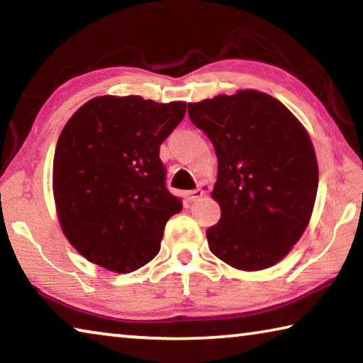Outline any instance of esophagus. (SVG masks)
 <instances>
[{"label":"esophagus","instance_id":"34e87169","mask_svg":"<svg viewBox=\"0 0 363 363\" xmlns=\"http://www.w3.org/2000/svg\"><path fill=\"white\" fill-rule=\"evenodd\" d=\"M205 192L206 190L203 187H196L194 190H190V192H187V199H189V201H195V200L201 199V196L205 195Z\"/></svg>","mask_w":363,"mask_h":363}]
</instances>
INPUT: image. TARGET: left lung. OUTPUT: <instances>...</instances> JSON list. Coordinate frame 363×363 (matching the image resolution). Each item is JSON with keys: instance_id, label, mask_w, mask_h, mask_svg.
Segmentation results:
<instances>
[{"instance_id": "left-lung-1", "label": "left lung", "mask_w": 363, "mask_h": 363, "mask_svg": "<svg viewBox=\"0 0 363 363\" xmlns=\"http://www.w3.org/2000/svg\"><path fill=\"white\" fill-rule=\"evenodd\" d=\"M189 116L218 157L211 253L240 270L274 266L303 235L315 203L318 168L306 130L280 101L251 89L189 104Z\"/></svg>"}]
</instances>
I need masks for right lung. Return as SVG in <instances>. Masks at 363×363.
<instances>
[{
  "label": "right lung",
  "mask_w": 363,
  "mask_h": 363,
  "mask_svg": "<svg viewBox=\"0 0 363 363\" xmlns=\"http://www.w3.org/2000/svg\"><path fill=\"white\" fill-rule=\"evenodd\" d=\"M186 106L102 96L67 121L54 153V200L65 237L88 261L126 274L158 255L164 225L182 210L160 145Z\"/></svg>",
  "instance_id": "right-lung-1"
}]
</instances>
